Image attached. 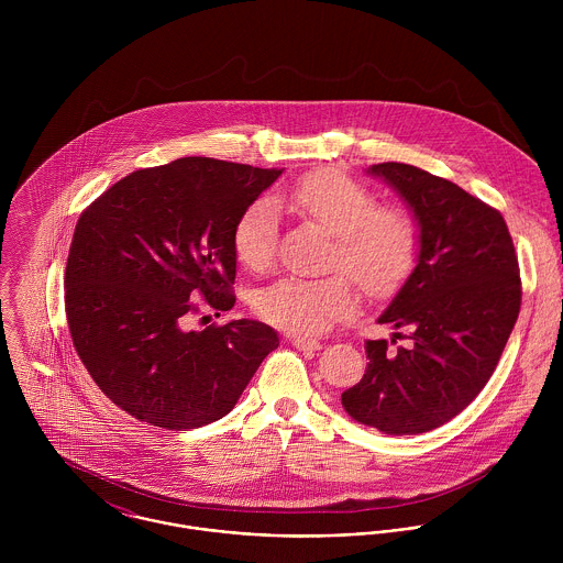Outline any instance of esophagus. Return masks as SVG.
Wrapping results in <instances>:
<instances>
[{
  "instance_id": "obj_1",
  "label": "esophagus",
  "mask_w": 563,
  "mask_h": 563,
  "mask_svg": "<svg viewBox=\"0 0 563 563\" xmlns=\"http://www.w3.org/2000/svg\"><path fill=\"white\" fill-rule=\"evenodd\" d=\"M290 342L301 349V351H317L321 349V342L317 338H306V335H290Z\"/></svg>"
}]
</instances>
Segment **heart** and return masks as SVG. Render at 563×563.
Segmentation results:
<instances>
[{"label":"heart","instance_id":"b5f03b06","mask_svg":"<svg viewBox=\"0 0 563 563\" xmlns=\"http://www.w3.org/2000/svg\"><path fill=\"white\" fill-rule=\"evenodd\" d=\"M277 208H288L333 236L324 277H282L257 290L253 312L290 333H321L360 306L355 279L368 295L395 292L418 253V228L401 206H377L371 188L338 170L299 177L268 199H255L234 225V251L246 268L266 271L277 249ZM347 275L344 276L343 273Z\"/></svg>","mask_w":563,"mask_h":563}]
</instances>
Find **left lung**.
Masks as SVG:
<instances>
[{
  "instance_id": "obj_1",
  "label": "left lung",
  "mask_w": 563,
  "mask_h": 563,
  "mask_svg": "<svg viewBox=\"0 0 563 563\" xmlns=\"http://www.w3.org/2000/svg\"><path fill=\"white\" fill-rule=\"evenodd\" d=\"M368 170L413 210L420 253L379 317L411 329L409 344L366 340V373L342 393V407L362 424L411 435L449 422L482 393L520 312V268L496 208L411 164L384 162Z\"/></svg>"
}]
</instances>
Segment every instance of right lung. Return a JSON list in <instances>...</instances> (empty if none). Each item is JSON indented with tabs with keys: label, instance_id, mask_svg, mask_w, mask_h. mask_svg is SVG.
Instances as JSON below:
<instances>
[{
	"label": "right lung",
	"instance_id": "add662e5",
	"mask_svg": "<svg viewBox=\"0 0 563 563\" xmlns=\"http://www.w3.org/2000/svg\"><path fill=\"white\" fill-rule=\"evenodd\" d=\"M279 175L179 158L125 175L81 212L65 271L69 331L99 390L136 420L186 431L223 418L279 346L264 322L192 329L206 310L234 308V225Z\"/></svg>",
	"mask_w": 563,
	"mask_h": 563
}]
</instances>
